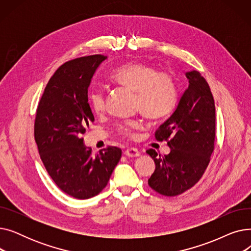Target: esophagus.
Listing matches in <instances>:
<instances>
[{
	"instance_id": "obj_1",
	"label": "esophagus",
	"mask_w": 251,
	"mask_h": 251,
	"mask_svg": "<svg viewBox=\"0 0 251 251\" xmlns=\"http://www.w3.org/2000/svg\"><path fill=\"white\" fill-rule=\"evenodd\" d=\"M125 155H127V156H130V157H135V156H138L139 154H140V152H139V151L137 150V149H135V148H130V149H127L126 151H125Z\"/></svg>"
}]
</instances>
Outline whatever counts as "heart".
I'll return each instance as SVG.
<instances>
[{
  "label": "heart",
  "mask_w": 251,
  "mask_h": 251,
  "mask_svg": "<svg viewBox=\"0 0 251 251\" xmlns=\"http://www.w3.org/2000/svg\"><path fill=\"white\" fill-rule=\"evenodd\" d=\"M112 80L136 92V108L151 120L167 118L175 110L178 102V88L175 78L159 72L154 66L131 62L118 67L111 75ZM91 109L100 114L105 109V96L100 88L91 89L88 96ZM138 120H127L117 127L118 132L131 136L133 130L139 128Z\"/></svg>",
  "instance_id": "1"
}]
</instances>
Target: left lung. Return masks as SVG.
Returning <instances> with one entry per match:
<instances>
[{
  "mask_svg": "<svg viewBox=\"0 0 251 251\" xmlns=\"http://www.w3.org/2000/svg\"><path fill=\"white\" fill-rule=\"evenodd\" d=\"M188 88L174 113L155 131L156 140H166L169 154L151 149L155 169L149 185L165 196H176L200 181L215 149L216 108L212 91L199 71L186 73Z\"/></svg>",
  "mask_w": 251,
  "mask_h": 251,
  "instance_id": "obj_1",
  "label": "left lung"
}]
</instances>
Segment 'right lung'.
Returning a JSON list of instances; mask_svg holds the SVG:
<instances>
[{
  "label": "right lung",
  "instance_id": "1",
  "mask_svg": "<svg viewBox=\"0 0 251 251\" xmlns=\"http://www.w3.org/2000/svg\"><path fill=\"white\" fill-rule=\"evenodd\" d=\"M107 56L92 55L64 63L49 80L36 109L34 139L50 178L78 200L98 195L105 186L122 151L108 147L92 154L83 143L85 128L95 121L88 86Z\"/></svg>",
  "mask_w": 251,
  "mask_h": 251
}]
</instances>
